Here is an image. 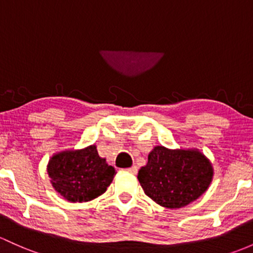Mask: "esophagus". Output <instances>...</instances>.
Here are the masks:
<instances>
[{
    "mask_svg": "<svg viewBox=\"0 0 253 253\" xmlns=\"http://www.w3.org/2000/svg\"><path fill=\"white\" fill-rule=\"evenodd\" d=\"M127 171L128 172H131V173H133V174H137V172H138V169L135 166H132V167H129L128 169H127Z\"/></svg>",
    "mask_w": 253,
    "mask_h": 253,
    "instance_id": "34e87169",
    "label": "esophagus"
}]
</instances>
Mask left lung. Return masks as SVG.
Returning <instances> with one entry per match:
<instances>
[{
	"mask_svg": "<svg viewBox=\"0 0 253 253\" xmlns=\"http://www.w3.org/2000/svg\"><path fill=\"white\" fill-rule=\"evenodd\" d=\"M211 162L198 150H169L155 147L138 180L151 200L167 209H180L196 200L210 187Z\"/></svg>",
	"mask_w": 253,
	"mask_h": 253,
	"instance_id": "1",
	"label": "left lung"
}]
</instances>
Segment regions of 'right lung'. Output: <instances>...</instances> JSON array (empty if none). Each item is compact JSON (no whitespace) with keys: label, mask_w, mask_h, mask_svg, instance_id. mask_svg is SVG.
<instances>
[{"label":"right lung","mask_w":253,"mask_h":253,"mask_svg":"<svg viewBox=\"0 0 253 253\" xmlns=\"http://www.w3.org/2000/svg\"><path fill=\"white\" fill-rule=\"evenodd\" d=\"M47 172L55 191L70 203L91 201L102 195L116 174L115 169L98 155L95 145L55 154Z\"/></svg>","instance_id":"1"}]
</instances>
